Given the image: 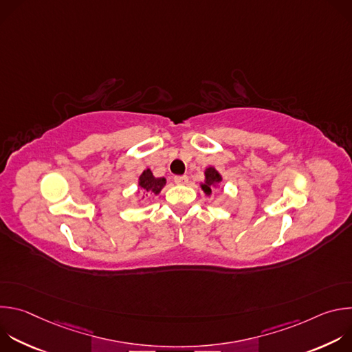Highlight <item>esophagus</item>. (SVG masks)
Here are the masks:
<instances>
[{
  "mask_svg": "<svg viewBox=\"0 0 352 352\" xmlns=\"http://www.w3.org/2000/svg\"><path fill=\"white\" fill-rule=\"evenodd\" d=\"M174 182L177 185H185V184H188V177L186 175H177V177H174Z\"/></svg>",
  "mask_w": 352,
  "mask_h": 352,
  "instance_id": "34e87169",
  "label": "esophagus"
}]
</instances>
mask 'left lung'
<instances>
[{
    "instance_id": "1",
    "label": "left lung",
    "mask_w": 352,
    "mask_h": 352,
    "mask_svg": "<svg viewBox=\"0 0 352 352\" xmlns=\"http://www.w3.org/2000/svg\"><path fill=\"white\" fill-rule=\"evenodd\" d=\"M221 181H223V178H221L220 173L214 167H208L205 170V182L200 184V186H202V189L206 195H212V189L216 188Z\"/></svg>"
}]
</instances>
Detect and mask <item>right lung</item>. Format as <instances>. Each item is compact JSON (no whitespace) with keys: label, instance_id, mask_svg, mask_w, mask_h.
Returning <instances> with one entry per match:
<instances>
[{"label":"right lung","instance_id":"right-lung-1","mask_svg":"<svg viewBox=\"0 0 352 352\" xmlns=\"http://www.w3.org/2000/svg\"><path fill=\"white\" fill-rule=\"evenodd\" d=\"M139 190L143 196L159 195L166 185V178H156L153 173L146 168L139 177Z\"/></svg>","mask_w":352,"mask_h":352}]
</instances>
